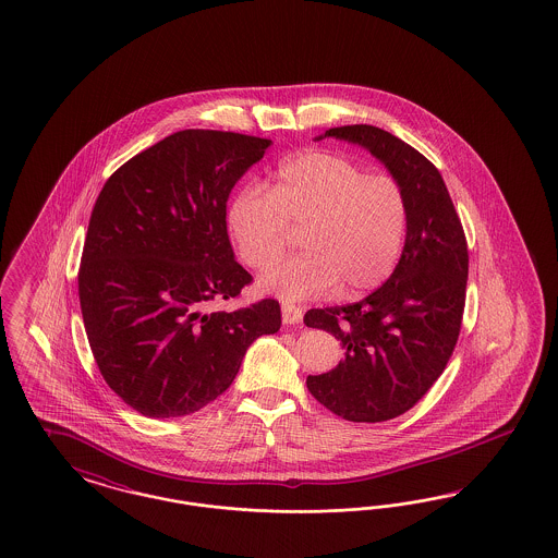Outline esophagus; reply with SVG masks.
<instances>
[{
    "instance_id": "obj_1",
    "label": "esophagus",
    "mask_w": 558,
    "mask_h": 558,
    "mask_svg": "<svg viewBox=\"0 0 558 558\" xmlns=\"http://www.w3.org/2000/svg\"><path fill=\"white\" fill-rule=\"evenodd\" d=\"M301 319H303V312H301L299 307L289 305V303H284V305H282V324H287V326H296V324H301Z\"/></svg>"
}]
</instances>
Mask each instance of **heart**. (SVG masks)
Masks as SVG:
<instances>
[{
    "instance_id": "1",
    "label": "heart",
    "mask_w": 558,
    "mask_h": 558,
    "mask_svg": "<svg viewBox=\"0 0 558 558\" xmlns=\"http://www.w3.org/2000/svg\"><path fill=\"white\" fill-rule=\"evenodd\" d=\"M228 232L246 266L266 269L284 253L290 226L305 228V253L259 278L282 301L378 289L399 266L409 228L401 184L349 157L305 151L282 161L269 191L248 184L228 205Z\"/></svg>"
}]
</instances>
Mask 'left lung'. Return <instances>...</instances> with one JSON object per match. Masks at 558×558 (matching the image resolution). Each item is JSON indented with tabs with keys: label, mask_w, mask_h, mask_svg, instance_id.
Listing matches in <instances>:
<instances>
[{
	"label": "left lung",
	"mask_w": 558,
	"mask_h": 558,
	"mask_svg": "<svg viewBox=\"0 0 558 558\" xmlns=\"http://www.w3.org/2000/svg\"><path fill=\"white\" fill-rule=\"evenodd\" d=\"M367 149L397 180L409 203L399 266L363 301L310 310L305 326L340 340L335 369L310 376L317 401L349 422L378 424L409 411L440 378L454 351L465 307L468 241L438 168L378 126L330 129Z\"/></svg>",
	"instance_id": "left-lung-1"
}]
</instances>
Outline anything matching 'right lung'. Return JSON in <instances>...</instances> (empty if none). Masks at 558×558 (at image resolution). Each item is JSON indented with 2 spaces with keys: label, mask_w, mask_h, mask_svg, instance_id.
Here are the masks:
<instances>
[{
  "label": "right lung",
  "mask_w": 558,
  "mask_h": 558,
  "mask_svg": "<svg viewBox=\"0 0 558 558\" xmlns=\"http://www.w3.org/2000/svg\"><path fill=\"white\" fill-rule=\"evenodd\" d=\"M269 138L180 131L129 159L90 214L78 296L93 357L145 417H184L236 378L246 349L280 330V305L205 312L251 274L236 259L226 203Z\"/></svg>",
  "instance_id": "add662e5"
}]
</instances>
